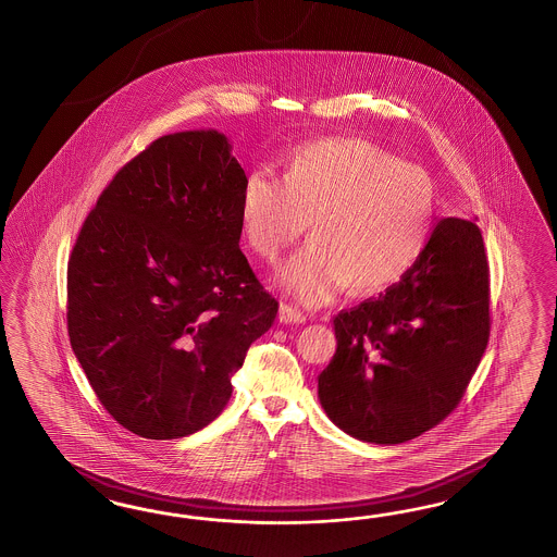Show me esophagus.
<instances>
[{
    "label": "esophagus",
    "instance_id": "obj_1",
    "mask_svg": "<svg viewBox=\"0 0 557 557\" xmlns=\"http://www.w3.org/2000/svg\"><path fill=\"white\" fill-rule=\"evenodd\" d=\"M280 322H284V324H304L306 313L299 312L298 308H294L289 304H282L280 306Z\"/></svg>",
    "mask_w": 557,
    "mask_h": 557
}]
</instances>
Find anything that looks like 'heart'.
I'll use <instances>...</instances> for the list:
<instances>
[{
    "label": "heart",
    "mask_w": 557,
    "mask_h": 557,
    "mask_svg": "<svg viewBox=\"0 0 557 557\" xmlns=\"http://www.w3.org/2000/svg\"><path fill=\"white\" fill-rule=\"evenodd\" d=\"M436 193L421 166L400 163L364 138H320L289 150L284 177L245 178L239 221L268 261L308 231L312 242L287 259L277 282L320 306L350 285L372 296L421 261L433 235Z\"/></svg>",
    "instance_id": "heart-1"
}]
</instances>
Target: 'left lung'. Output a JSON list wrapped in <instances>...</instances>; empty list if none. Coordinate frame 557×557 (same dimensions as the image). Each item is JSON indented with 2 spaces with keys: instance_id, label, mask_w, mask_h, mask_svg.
Returning a JSON list of instances; mask_svg holds the SVG:
<instances>
[{
  "instance_id": "obj_1",
  "label": "left lung",
  "mask_w": 557,
  "mask_h": 557,
  "mask_svg": "<svg viewBox=\"0 0 557 557\" xmlns=\"http://www.w3.org/2000/svg\"><path fill=\"white\" fill-rule=\"evenodd\" d=\"M488 327L481 230L443 219L407 277L334 318L338 346L318 376L320 403L358 441H410L461 403Z\"/></svg>"
}]
</instances>
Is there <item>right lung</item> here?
<instances>
[{"instance_id":"1","label":"right lung","mask_w":557,"mask_h":557,"mask_svg":"<svg viewBox=\"0 0 557 557\" xmlns=\"http://www.w3.org/2000/svg\"><path fill=\"white\" fill-rule=\"evenodd\" d=\"M245 173L218 131L157 138L110 181L69 261V336L112 419L166 441L230 403L277 301L239 249Z\"/></svg>"}]
</instances>
